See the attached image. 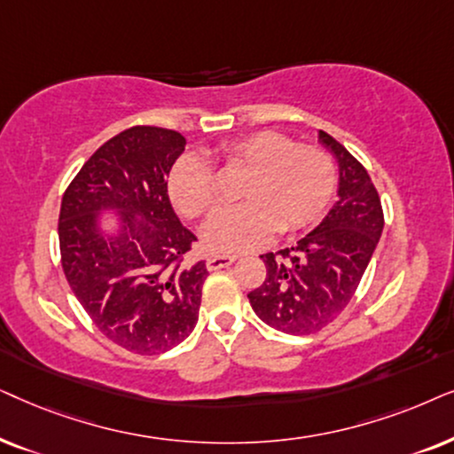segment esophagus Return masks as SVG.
Returning <instances> with one entry per match:
<instances>
[{
	"instance_id": "1",
	"label": "esophagus",
	"mask_w": 454,
	"mask_h": 454,
	"mask_svg": "<svg viewBox=\"0 0 454 454\" xmlns=\"http://www.w3.org/2000/svg\"><path fill=\"white\" fill-rule=\"evenodd\" d=\"M234 262H237V257H234V255H223V253H215V255H211L207 259V270L215 271V270L228 268V265H232Z\"/></svg>"
}]
</instances>
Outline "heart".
Segmentation results:
<instances>
[{
  "instance_id": "1",
  "label": "heart",
  "mask_w": 454,
  "mask_h": 454,
  "mask_svg": "<svg viewBox=\"0 0 454 454\" xmlns=\"http://www.w3.org/2000/svg\"><path fill=\"white\" fill-rule=\"evenodd\" d=\"M223 170L245 172L239 184L243 203L215 215L203 239L211 249L249 251L274 231L293 234L324 215L336 191L332 157L316 145L297 143L278 130H257L217 149ZM168 195L180 214L201 220L222 203L215 172L203 157L184 153L166 178Z\"/></svg>"
}]
</instances>
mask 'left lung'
Segmentation results:
<instances>
[{"instance_id":"8db88e82","label":"left lung","mask_w":454,"mask_h":454,"mask_svg":"<svg viewBox=\"0 0 454 454\" xmlns=\"http://www.w3.org/2000/svg\"><path fill=\"white\" fill-rule=\"evenodd\" d=\"M340 168L338 201L294 247L262 255L265 280L247 297L259 319L284 334L305 336L330 325L357 293L384 228L370 174L334 137L319 130Z\"/></svg>"}]
</instances>
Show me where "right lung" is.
<instances>
[{
    "label": "right lung",
    "mask_w": 454,
    "mask_h": 454,
    "mask_svg": "<svg viewBox=\"0 0 454 454\" xmlns=\"http://www.w3.org/2000/svg\"><path fill=\"white\" fill-rule=\"evenodd\" d=\"M184 137L132 126L101 145L68 184L59 207V255L72 293L106 338L130 353L176 347L199 319L207 268L184 263L197 237L180 223L166 178ZM118 208L123 231L106 241L94 215Z\"/></svg>",
    "instance_id": "1"
}]
</instances>
